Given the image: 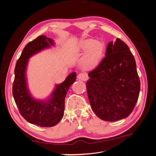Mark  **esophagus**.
Here are the masks:
<instances>
[{
  "label": "esophagus",
  "mask_w": 156,
  "mask_h": 156,
  "mask_svg": "<svg viewBox=\"0 0 156 156\" xmlns=\"http://www.w3.org/2000/svg\"><path fill=\"white\" fill-rule=\"evenodd\" d=\"M87 75L84 73H79L77 76V78L80 80H82V81H85V80L87 79Z\"/></svg>",
  "instance_id": "34e87169"
}]
</instances>
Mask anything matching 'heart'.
Returning a JSON list of instances; mask_svg holds the SVG:
<instances>
[{
	"mask_svg": "<svg viewBox=\"0 0 156 156\" xmlns=\"http://www.w3.org/2000/svg\"><path fill=\"white\" fill-rule=\"evenodd\" d=\"M79 49L84 53L83 62L87 66L96 64L100 60L105 51V47L101 41L94 39H86L79 42Z\"/></svg>",
	"mask_w": 156,
	"mask_h": 156,
	"instance_id": "b5f03b06",
	"label": "heart"
}]
</instances>
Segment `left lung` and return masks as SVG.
Returning <instances> with one entry per match:
<instances>
[{"instance_id": "1", "label": "left lung", "mask_w": 156, "mask_h": 156, "mask_svg": "<svg viewBox=\"0 0 156 156\" xmlns=\"http://www.w3.org/2000/svg\"><path fill=\"white\" fill-rule=\"evenodd\" d=\"M86 83L92 109L100 119L115 122L128 116L137 101L140 83L133 55L124 41L108 43L105 57L88 73Z\"/></svg>"}]
</instances>
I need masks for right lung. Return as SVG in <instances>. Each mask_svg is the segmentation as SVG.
<instances>
[{
  "mask_svg": "<svg viewBox=\"0 0 156 156\" xmlns=\"http://www.w3.org/2000/svg\"><path fill=\"white\" fill-rule=\"evenodd\" d=\"M54 45L53 40L44 35L29 42L23 49L14 71L12 92L19 111L27 122L41 127H53L62 120L66 96L76 80V73L72 72L64 82L56 84L53 91L45 100H37L32 96L28 87L26 74L29 60L33 55Z\"/></svg>",
  "mask_w": 156,
  "mask_h": 156,
  "instance_id": "obj_1",
  "label": "right lung"
}]
</instances>
